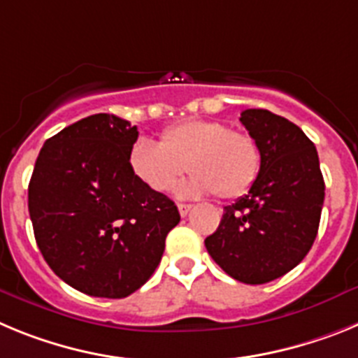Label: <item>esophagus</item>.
<instances>
[{"instance_id": "1", "label": "esophagus", "mask_w": 358, "mask_h": 358, "mask_svg": "<svg viewBox=\"0 0 358 358\" xmlns=\"http://www.w3.org/2000/svg\"><path fill=\"white\" fill-rule=\"evenodd\" d=\"M177 208H179L181 217H186L189 213V210H192V204H177Z\"/></svg>"}]
</instances>
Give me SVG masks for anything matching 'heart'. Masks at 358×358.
<instances>
[{"label": "heart", "mask_w": 358, "mask_h": 358, "mask_svg": "<svg viewBox=\"0 0 358 358\" xmlns=\"http://www.w3.org/2000/svg\"><path fill=\"white\" fill-rule=\"evenodd\" d=\"M132 176L157 194L170 192L181 176L182 197L215 194L236 199L248 194L260 173V148L251 136L210 120H185L164 129L159 145L140 138L129 148Z\"/></svg>", "instance_id": "b5f03b06"}]
</instances>
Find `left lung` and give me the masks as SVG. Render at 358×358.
<instances>
[{"label":"left lung","mask_w":358,"mask_h":358,"mask_svg":"<svg viewBox=\"0 0 358 358\" xmlns=\"http://www.w3.org/2000/svg\"><path fill=\"white\" fill-rule=\"evenodd\" d=\"M240 122L260 148V173L248 195L224 208L204 240L231 278L262 285L292 271L317 236L324 181L314 143L267 109H245Z\"/></svg>","instance_id":"8db88e82"}]
</instances>
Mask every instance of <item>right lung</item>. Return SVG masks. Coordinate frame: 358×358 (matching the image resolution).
<instances>
[{
  "mask_svg": "<svg viewBox=\"0 0 358 358\" xmlns=\"http://www.w3.org/2000/svg\"><path fill=\"white\" fill-rule=\"evenodd\" d=\"M138 129L115 115L87 116L52 136L37 156L28 211L53 273L94 297L120 299L147 283L181 215L129 169Z\"/></svg>",
  "mask_w": 358,
  "mask_h": 358,
  "instance_id": "right-lung-1",
  "label": "right lung"
}]
</instances>
